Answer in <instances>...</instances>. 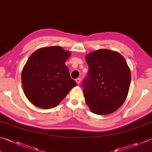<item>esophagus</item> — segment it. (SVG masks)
<instances>
[{
	"mask_svg": "<svg viewBox=\"0 0 152 152\" xmlns=\"http://www.w3.org/2000/svg\"><path fill=\"white\" fill-rule=\"evenodd\" d=\"M76 82H77V84H80V82H81V78H76Z\"/></svg>",
	"mask_w": 152,
	"mask_h": 152,
	"instance_id": "34e87169",
	"label": "esophagus"
}]
</instances>
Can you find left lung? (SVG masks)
Masks as SVG:
<instances>
[{
    "label": "left lung",
    "mask_w": 152,
    "mask_h": 152,
    "mask_svg": "<svg viewBox=\"0 0 152 152\" xmlns=\"http://www.w3.org/2000/svg\"><path fill=\"white\" fill-rule=\"evenodd\" d=\"M88 65L82 87L85 101L98 115L115 112L126 100L131 74L126 60L120 53L100 49L86 56Z\"/></svg>",
    "instance_id": "left-lung-1"
}]
</instances>
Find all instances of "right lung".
<instances>
[{"mask_svg": "<svg viewBox=\"0 0 152 152\" xmlns=\"http://www.w3.org/2000/svg\"><path fill=\"white\" fill-rule=\"evenodd\" d=\"M70 56V52L54 46L38 49L28 58L22 72V84L35 106L54 107L77 85L65 65Z\"/></svg>", "mask_w": 152, "mask_h": 152, "instance_id": "right-lung-1", "label": "right lung"}]
</instances>
